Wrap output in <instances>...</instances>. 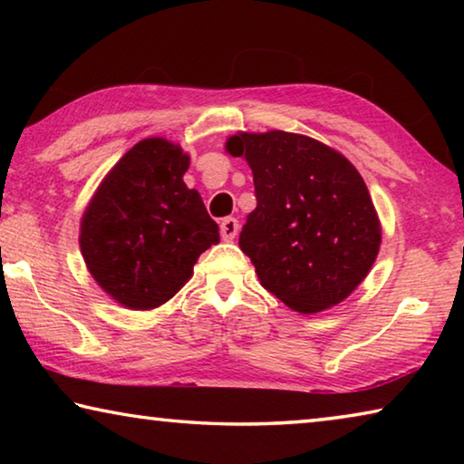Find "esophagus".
Instances as JSON below:
<instances>
[{"mask_svg":"<svg viewBox=\"0 0 464 464\" xmlns=\"http://www.w3.org/2000/svg\"><path fill=\"white\" fill-rule=\"evenodd\" d=\"M237 231H239V221H237V218H233V217L223 218V223H221V235H223L225 241L235 239V235H237Z\"/></svg>","mask_w":464,"mask_h":464,"instance_id":"34e87169","label":"esophagus"}]
</instances>
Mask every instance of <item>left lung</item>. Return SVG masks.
I'll return each mask as SVG.
<instances>
[{
	"label": "left lung",
	"instance_id": "obj_1",
	"mask_svg": "<svg viewBox=\"0 0 464 464\" xmlns=\"http://www.w3.org/2000/svg\"><path fill=\"white\" fill-rule=\"evenodd\" d=\"M225 151L251 168L257 207L239 247L260 285L298 313L354 293L381 249V221L358 169L321 140L286 130L237 132Z\"/></svg>",
	"mask_w": 464,
	"mask_h": 464
}]
</instances>
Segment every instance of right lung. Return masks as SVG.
Here are the masks:
<instances>
[{
	"label": "right lung",
	"mask_w": 464,
	"mask_h": 464,
	"mask_svg": "<svg viewBox=\"0 0 464 464\" xmlns=\"http://www.w3.org/2000/svg\"><path fill=\"white\" fill-rule=\"evenodd\" d=\"M190 155L163 137L143 139L102 179L83 210L80 247L92 278L132 311L168 303L218 225L200 194L184 184Z\"/></svg>",
	"instance_id": "add662e5"
}]
</instances>
